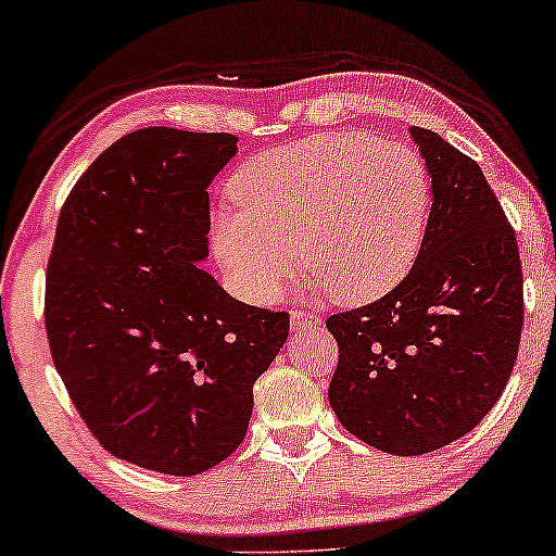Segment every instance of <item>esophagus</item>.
I'll return each mask as SVG.
<instances>
[{
    "label": "esophagus",
    "mask_w": 556,
    "mask_h": 556,
    "mask_svg": "<svg viewBox=\"0 0 556 556\" xmlns=\"http://www.w3.org/2000/svg\"><path fill=\"white\" fill-rule=\"evenodd\" d=\"M321 326V318L314 314H306V311H293L291 314V329L293 333H306V331H316Z\"/></svg>",
    "instance_id": "obj_1"
}]
</instances>
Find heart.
I'll list each match as a JSON object with an SVG mask.
<instances>
[{"instance_id":"obj_1","label":"heart","mask_w":556,"mask_h":556,"mask_svg":"<svg viewBox=\"0 0 556 556\" xmlns=\"http://www.w3.org/2000/svg\"><path fill=\"white\" fill-rule=\"evenodd\" d=\"M238 210L212 223L217 261L250 301L278 299L301 253L314 291L346 306L377 301L413 268L428 230V166L402 143L321 134L242 164Z\"/></svg>"}]
</instances>
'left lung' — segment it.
Here are the masks:
<instances>
[{"mask_svg":"<svg viewBox=\"0 0 556 556\" xmlns=\"http://www.w3.org/2000/svg\"><path fill=\"white\" fill-rule=\"evenodd\" d=\"M409 136L432 179L420 255L384 299L326 321L339 344L333 413L392 455L473 430L511 377L523 324L519 245L481 166L428 128Z\"/></svg>","mask_w":556,"mask_h":556,"instance_id":"8db88e82","label":"left lung"}]
</instances>
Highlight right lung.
I'll return each mask as SVG.
<instances>
[{
	"label": "right lung",
	"mask_w": 556,
	"mask_h": 556,
	"mask_svg": "<svg viewBox=\"0 0 556 556\" xmlns=\"http://www.w3.org/2000/svg\"><path fill=\"white\" fill-rule=\"evenodd\" d=\"M238 136L151 126L103 151L67 194L45 280L52 362L98 443L197 476L242 443L253 384L288 339L200 268L210 194Z\"/></svg>",
	"instance_id": "add662e5"
}]
</instances>
